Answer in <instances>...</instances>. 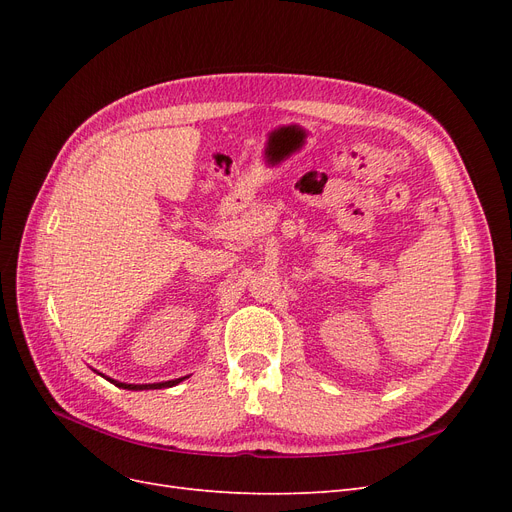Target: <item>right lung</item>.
Wrapping results in <instances>:
<instances>
[{"mask_svg":"<svg viewBox=\"0 0 512 512\" xmlns=\"http://www.w3.org/2000/svg\"><path fill=\"white\" fill-rule=\"evenodd\" d=\"M188 378V376H185ZM111 380V378H108ZM183 378H177V380H168V382H156V384H123V382H115L111 380L115 386H119V389H128V391H145V389H168V386H175L179 384Z\"/></svg>","mask_w":512,"mask_h":512,"instance_id":"right-lung-1","label":"right lung"}]
</instances>
